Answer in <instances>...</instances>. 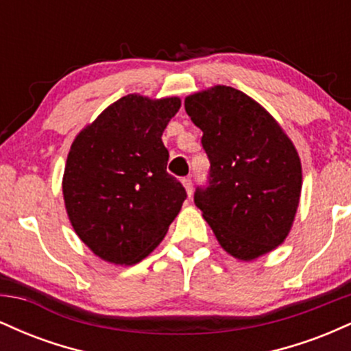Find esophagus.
Returning a JSON list of instances; mask_svg holds the SVG:
<instances>
[{"instance_id":"1","label":"esophagus","mask_w":351,"mask_h":351,"mask_svg":"<svg viewBox=\"0 0 351 351\" xmlns=\"http://www.w3.org/2000/svg\"><path fill=\"white\" fill-rule=\"evenodd\" d=\"M181 183H183L184 189H186L188 196H191V193H193V181H191V178H189V176H186V178L181 180Z\"/></svg>"}]
</instances>
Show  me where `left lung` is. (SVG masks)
<instances>
[{"label": "left lung", "mask_w": 351, "mask_h": 351, "mask_svg": "<svg viewBox=\"0 0 351 351\" xmlns=\"http://www.w3.org/2000/svg\"><path fill=\"white\" fill-rule=\"evenodd\" d=\"M203 130L209 176L195 191L224 251L252 261L284 243L300 199L299 153L274 117L244 92L215 86L184 99Z\"/></svg>", "instance_id": "left-lung-1"}]
</instances>
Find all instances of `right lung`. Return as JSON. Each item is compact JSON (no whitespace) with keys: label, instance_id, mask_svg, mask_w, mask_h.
I'll return each mask as SVG.
<instances>
[{"label":"right lung","instance_id":"right-lung-1","mask_svg":"<svg viewBox=\"0 0 351 351\" xmlns=\"http://www.w3.org/2000/svg\"><path fill=\"white\" fill-rule=\"evenodd\" d=\"M178 97L130 94L75 136L62 178L71 224L84 244L112 264L140 263L156 247L186 199L167 171L162 135Z\"/></svg>","mask_w":351,"mask_h":351}]
</instances>
